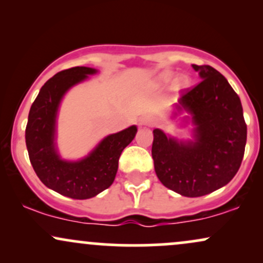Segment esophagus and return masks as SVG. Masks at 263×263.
<instances>
[{
	"label": "esophagus",
	"mask_w": 263,
	"mask_h": 263,
	"mask_svg": "<svg viewBox=\"0 0 263 263\" xmlns=\"http://www.w3.org/2000/svg\"><path fill=\"white\" fill-rule=\"evenodd\" d=\"M156 123V120L152 116H144L141 119V125L143 126H153Z\"/></svg>",
	"instance_id": "34e87169"
}]
</instances>
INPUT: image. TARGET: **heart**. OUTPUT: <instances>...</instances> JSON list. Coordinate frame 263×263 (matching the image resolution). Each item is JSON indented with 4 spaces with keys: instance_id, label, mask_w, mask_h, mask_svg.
I'll return each instance as SVG.
<instances>
[{
    "instance_id": "1",
    "label": "heart",
    "mask_w": 263,
    "mask_h": 263,
    "mask_svg": "<svg viewBox=\"0 0 263 263\" xmlns=\"http://www.w3.org/2000/svg\"><path fill=\"white\" fill-rule=\"evenodd\" d=\"M173 79H174V74L171 73V71H164V73L161 74V80L165 81V83H170V81H172ZM185 84H186V80L184 79V78H178L176 80V86L178 87L185 85Z\"/></svg>"
}]
</instances>
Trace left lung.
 Segmentation results:
<instances>
[{
  "label": "left lung",
  "instance_id": "left-lung-1",
  "mask_svg": "<svg viewBox=\"0 0 263 263\" xmlns=\"http://www.w3.org/2000/svg\"><path fill=\"white\" fill-rule=\"evenodd\" d=\"M201 81L186 89L177 110L190 114L193 141L153 129L152 158L158 179L184 197L209 194L237 173L245 153L247 126L240 98L224 75L210 65H195Z\"/></svg>",
  "mask_w": 263,
  "mask_h": 263
}]
</instances>
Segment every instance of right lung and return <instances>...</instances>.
<instances>
[{
    "label": "right lung",
    "instance_id": "obj_1",
    "mask_svg": "<svg viewBox=\"0 0 263 263\" xmlns=\"http://www.w3.org/2000/svg\"><path fill=\"white\" fill-rule=\"evenodd\" d=\"M98 73L87 66H74L57 73L42 86L32 104L26 127L29 161L45 186L64 197L89 199L114 183L122 151L135 138L137 127L108 135L80 161H64L55 147V123L63 96L85 79Z\"/></svg>",
    "mask_w": 263,
    "mask_h": 263
}]
</instances>
